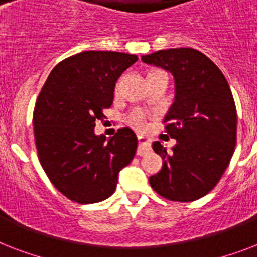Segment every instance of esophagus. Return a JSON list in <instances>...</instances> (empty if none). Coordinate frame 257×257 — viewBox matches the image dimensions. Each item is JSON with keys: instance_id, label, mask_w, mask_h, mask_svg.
<instances>
[{"instance_id": "34e87169", "label": "esophagus", "mask_w": 257, "mask_h": 257, "mask_svg": "<svg viewBox=\"0 0 257 257\" xmlns=\"http://www.w3.org/2000/svg\"><path fill=\"white\" fill-rule=\"evenodd\" d=\"M151 139L145 136H139V149H137V155H145L147 152L151 151Z\"/></svg>"}]
</instances>
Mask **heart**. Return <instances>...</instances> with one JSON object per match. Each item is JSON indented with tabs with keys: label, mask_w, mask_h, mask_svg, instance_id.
Segmentation results:
<instances>
[{
	"label": "heart",
	"mask_w": 257,
	"mask_h": 257,
	"mask_svg": "<svg viewBox=\"0 0 257 257\" xmlns=\"http://www.w3.org/2000/svg\"><path fill=\"white\" fill-rule=\"evenodd\" d=\"M128 122L132 125L133 128L139 129V131H144L147 128V116L141 110H133L132 113H129Z\"/></svg>",
	"instance_id": "1"
}]
</instances>
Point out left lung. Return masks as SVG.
Masks as SVG:
<instances>
[{
    "label": "left lung",
    "mask_w": 257,
    "mask_h": 257,
    "mask_svg": "<svg viewBox=\"0 0 257 257\" xmlns=\"http://www.w3.org/2000/svg\"><path fill=\"white\" fill-rule=\"evenodd\" d=\"M141 60L168 70L175 80V101L164 124L176 145L167 153L160 141L153 143L163 168L149 184L165 199L195 201L216 187L235 152L237 114L231 89L215 62L192 48L159 50Z\"/></svg>",
    "instance_id": "1"
}]
</instances>
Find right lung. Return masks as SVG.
Wrapping results in <instances>:
<instances>
[{"label": "right lung", "mask_w": 257, "mask_h": 257, "mask_svg": "<svg viewBox=\"0 0 257 257\" xmlns=\"http://www.w3.org/2000/svg\"><path fill=\"white\" fill-rule=\"evenodd\" d=\"M137 56L88 50L54 66L34 106L38 160L54 187L72 201L98 203L113 195L118 173L132 161L137 136L121 128L96 135V120L113 104L114 86Z\"/></svg>", "instance_id": "obj_1"}]
</instances>
